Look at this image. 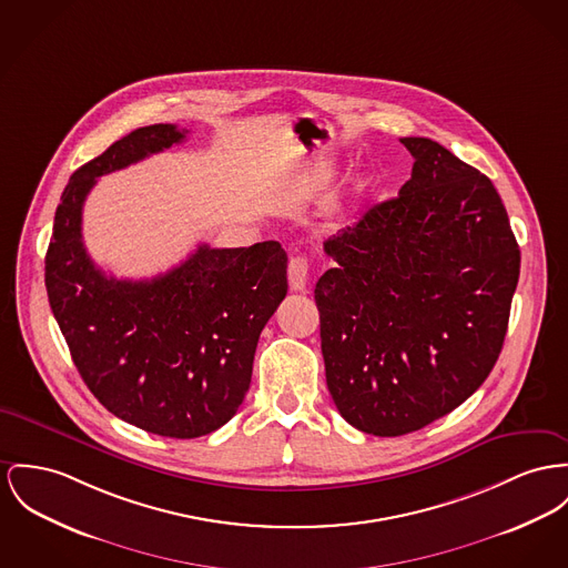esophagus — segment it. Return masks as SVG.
Wrapping results in <instances>:
<instances>
[{"instance_id": "esophagus-1", "label": "esophagus", "mask_w": 568, "mask_h": 568, "mask_svg": "<svg viewBox=\"0 0 568 568\" xmlns=\"http://www.w3.org/2000/svg\"><path fill=\"white\" fill-rule=\"evenodd\" d=\"M307 275H310L307 258H303V256L291 258V263H288V284H291V291L303 293L305 286H307Z\"/></svg>"}]
</instances>
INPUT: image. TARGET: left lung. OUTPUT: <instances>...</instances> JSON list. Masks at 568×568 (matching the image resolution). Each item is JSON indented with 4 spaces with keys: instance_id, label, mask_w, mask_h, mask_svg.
<instances>
[{
    "instance_id": "left-lung-1",
    "label": "left lung",
    "mask_w": 568,
    "mask_h": 568,
    "mask_svg": "<svg viewBox=\"0 0 568 568\" xmlns=\"http://www.w3.org/2000/svg\"><path fill=\"white\" fill-rule=\"evenodd\" d=\"M412 179L325 241L314 288L329 394L362 433L398 437L465 403L499 357L521 254L491 181L428 138Z\"/></svg>"
}]
</instances>
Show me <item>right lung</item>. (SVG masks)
I'll return each mask as SVG.
<instances>
[{
	"instance_id": "right-lung-1",
	"label": "right lung",
	"mask_w": 568,
	"mask_h": 568,
	"mask_svg": "<svg viewBox=\"0 0 568 568\" xmlns=\"http://www.w3.org/2000/svg\"><path fill=\"white\" fill-rule=\"evenodd\" d=\"M187 131H131L71 176L44 258L53 316L81 378L115 417L161 437L193 439L224 426L243 403L256 344L286 297L277 241L213 250L152 280H115L92 263L81 211L97 179L183 142Z\"/></svg>"
}]
</instances>
